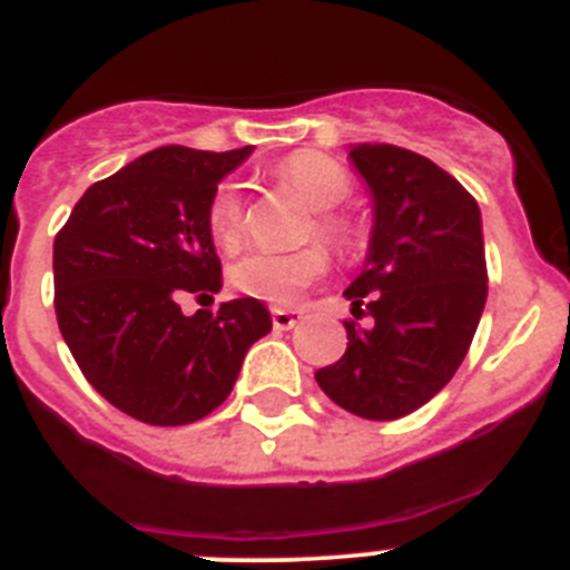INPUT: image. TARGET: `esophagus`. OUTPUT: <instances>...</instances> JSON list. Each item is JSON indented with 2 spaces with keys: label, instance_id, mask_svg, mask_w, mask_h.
Returning <instances> with one entry per match:
<instances>
[{
  "label": "esophagus",
  "instance_id": "esophagus-1",
  "mask_svg": "<svg viewBox=\"0 0 570 570\" xmlns=\"http://www.w3.org/2000/svg\"><path fill=\"white\" fill-rule=\"evenodd\" d=\"M299 320H302L299 311H285V308L271 311V322H274L276 331H291Z\"/></svg>",
  "mask_w": 570,
  "mask_h": 570
}]
</instances>
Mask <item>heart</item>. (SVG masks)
<instances>
[{
    "label": "heart",
    "instance_id": "b5f03b06",
    "mask_svg": "<svg viewBox=\"0 0 570 570\" xmlns=\"http://www.w3.org/2000/svg\"><path fill=\"white\" fill-rule=\"evenodd\" d=\"M276 179L288 185L302 203L314 208L311 234L331 248H345L354 239V225L340 214L342 203L354 194V176L334 156L320 150H299L276 168ZM210 239L223 250H236L245 239V203L236 185L225 183L210 194L205 210ZM328 271V256L322 248H302L294 254H256L242 256L228 268V282L242 296L256 302L288 308Z\"/></svg>",
    "mask_w": 570,
    "mask_h": 570
}]
</instances>
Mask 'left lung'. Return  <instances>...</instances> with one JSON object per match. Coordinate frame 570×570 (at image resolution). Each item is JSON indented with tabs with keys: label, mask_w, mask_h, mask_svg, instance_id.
<instances>
[{
	"label": "left lung",
	"mask_w": 570,
	"mask_h": 570,
	"mask_svg": "<svg viewBox=\"0 0 570 570\" xmlns=\"http://www.w3.org/2000/svg\"><path fill=\"white\" fill-rule=\"evenodd\" d=\"M374 196L365 271L345 296L347 347L316 371L331 400L362 420H400L451 382L488 296L480 205L425 156L396 145H354Z\"/></svg>",
	"instance_id": "left-lung-1"
}]
</instances>
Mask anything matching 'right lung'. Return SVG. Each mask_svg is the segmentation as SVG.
I'll use <instances>...</instances> for the list:
<instances>
[{
    "mask_svg": "<svg viewBox=\"0 0 570 570\" xmlns=\"http://www.w3.org/2000/svg\"><path fill=\"white\" fill-rule=\"evenodd\" d=\"M248 148L165 145L82 194L53 239V308L85 380L148 425H188L228 400L248 347L271 331L262 302L183 314L210 299L223 265L205 210Z\"/></svg>",
    "mask_w": 570,
    "mask_h": 570,
    "instance_id": "right-lung-1",
    "label": "right lung"
}]
</instances>
